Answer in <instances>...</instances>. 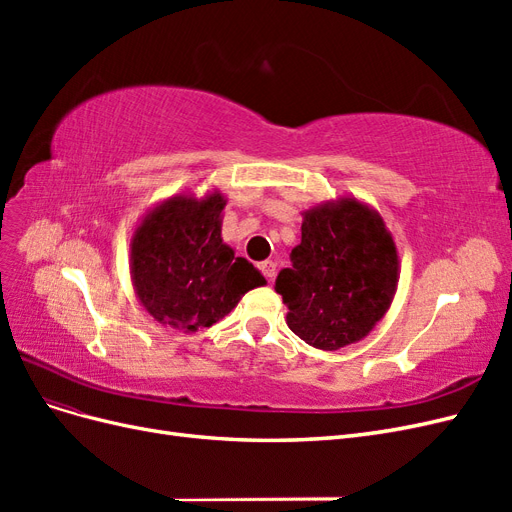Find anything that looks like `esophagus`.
I'll return each mask as SVG.
<instances>
[{
	"mask_svg": "<svg viewBox=\"0 0 512 512\" xmlns=\"http://www.w3.org/2000/svg\"><path fill=\"white\" fill-rule=\"evenodd\" d=\"M258 269L262 271V275H265L269 282H271L273 277H275V262H273V260H265V262H260Z\"/></svg>",
	"mask_w": 512,
	"mask_h": 512,
	"instance_id": "esophagus-1",
	"label": "esophagus"
}]
</instances>
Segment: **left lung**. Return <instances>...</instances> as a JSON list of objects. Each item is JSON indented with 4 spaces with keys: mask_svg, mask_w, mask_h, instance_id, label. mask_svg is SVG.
<instances>
[{
    "mask_svg": "<svg viewBox=\"0 0 512 512\" xmlns=\"http://www.w3.org/2000/svg\"><path fill=\"white\" fill-rule=\"evenodd\" d=\"M292 269L275 290L288 305L294 335L318 350L361 342L389 312L399 282V256L382 215L354 196L303 211Z\"/></svg>",
    "mask_w": 512,
    "mask_h": 512,
    "instance_id": "left-lung-1",
    "label": "left lung"
}]
</instances>
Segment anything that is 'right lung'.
I'll return each instance as SVG.
<instances>
[{
  "label": "right lung",
  "instance_id": "right-lung-1",
  "mask_svg": "<svg viewBox=\"0 0 512 512\" xmlns=\"http://www.w3.org/2000/svg\"><path fill=\"white\" fill-rule=\"evenodd\" d=\"M226 196L173 194L151 207L130 239L136 299L164 327L196 333L228 316L262 273L222 239Z\"/></svg>",
  "mask_w": 512,
  "mask_h": 512
}]
</instances>
